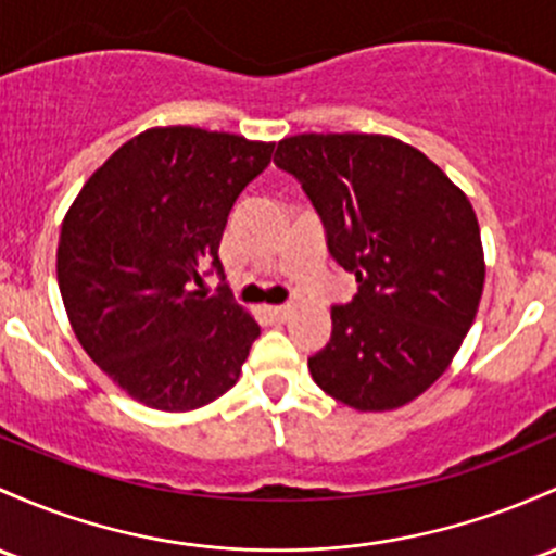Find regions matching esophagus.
Wrapping results in <instances>:
<instances>
[{"label":"esophagus","instance_id":"34e87169","mask_svg":"<svg viewBox=\"0 0 556 556\" xmlns=\"http://www.w3.org/2000/svg\"><path fill=\"white\" fill-rule=\"evenodd\" d=\"M292 314L290 306H266L264 308V316L268 321H274V325H282V321H288Z\"/></svg>","mask_w":556,"mask_h":556}]
</instances>
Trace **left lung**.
<instances>
[{
	"mask_svg": "<svg viewBox=\"0 0 556 556\" xmlns=\"http://www.w3.org/2000/svg\"><path fill=\"white\" fill-rule=\"evenodd\" d=\"M274 163L306 189L329 253L358 282L332 308L311 377L356 412L406 406L448 369L478 314L485 255L472 203L388 134H295Z\"/></svg>",
	"mask_w": 556,
	"mask_h": 556,
	"instance_id": "obj_1",
	"label": "left lung"
}]
</instances>
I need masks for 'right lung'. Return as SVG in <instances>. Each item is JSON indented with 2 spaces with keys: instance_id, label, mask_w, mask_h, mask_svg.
Instances as JSON below:
<instances>
[{
  "instance_id": "1",
  "label": "right lung",
  "mask_w": 556,
  "mask_h": 556,
  "mask_svg": "<svg viewBox=\"0 0 556 556\" xmlns=\"http://www.w3.org/2000/svg\"><path fill=\"white\" fill-rule=\"evenodd\" d=\"M274 142L155 126L89 176L60 227L58 285L78 343L110 380L157 412L208 406L240 380L258 321L227 292L218 242L237 194Z\"/></svg>"
}]
</instances>
